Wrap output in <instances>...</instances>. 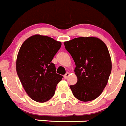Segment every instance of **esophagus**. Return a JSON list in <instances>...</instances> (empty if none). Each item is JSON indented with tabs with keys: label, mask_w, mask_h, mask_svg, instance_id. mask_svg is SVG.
<instances>
[{
	"label": "esophagus",
	"mask_w": 126,
	"mask_h": 126,
	"mask_svg": "<svg viewBox=\"0 0 126 126\" xmlns=\"http://www.w3.org/2000/svg\"><path fill=\"white\" fill-rule=\"evenodd\" d=\"M69 75H70V74H69V73H65V75L64 76V78H65V79H67V78L69 77Z\"/></svg>",
	"instance_id": "34e87169"
}]
</instances>
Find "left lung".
Returning a JSON list of instances; mask_svg holds the SVG:
<instances>
[{
  "mask_svg": "<svg viewBox=\"0 0 126 126\" xmlns=\"http://www.w3.org/2000/svg\"><path fill=\"white\" fill-rule=\"evenodd\" d=\"M75 61L78 81L69 87L81 101H91L101 95L111 71L109 51L103 41L95 37H80L64 43Z\"/></svg>",
  "mask_w": 126,
  "mask_h": 126,
  "instance_id": "obj_1",
  "label": "left lung"
}]
</instances>
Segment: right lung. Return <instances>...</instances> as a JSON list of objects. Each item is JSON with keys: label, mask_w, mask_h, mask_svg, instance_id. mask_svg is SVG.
Listing matches in <instances>:
<instances>
[{"label": "right lung", "mask_w": 126, "mask_h": 126, "mask_svg": "<svg viewBox=\"0 0 126 126\" xmlns=\"http://www.w3.org/2000/svg\"><path fill=\"white\" fill-rule=\"evenodd\" d=\"M61 45L51 37L36 34L20 47L16 62L17 75L27 94L35 101L50 100L63 78L56 73L55 65L51 62Z\"/></svg>", "instance_id": "1"}]
</instances>
